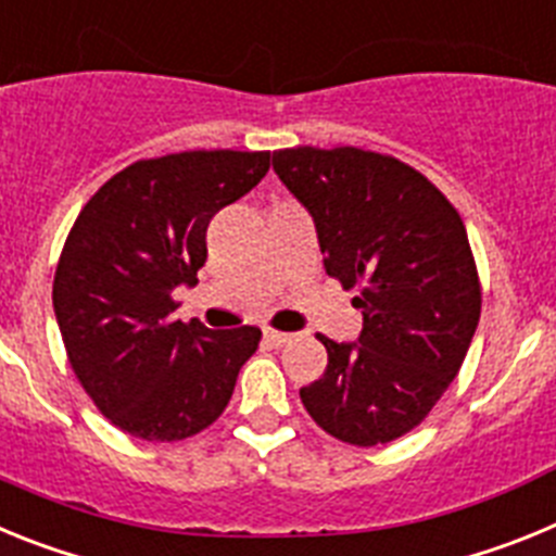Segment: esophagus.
<instances>
[{"label":"esophagus","mask_w":556,"mask_h":556,"mask_svg":"<svg viewBox=\"0 0 556 556\" xmlns=\"http://www.w3.org/2000/svg\"><path fill=\"white\" fill-rule=\"evenodd\" d=\"M264 339H267L269 345L281 348V345H287L289 339H292V333H287V331H275V328H264Z\"/></svg>","instance_id":"1"}]
</instances>
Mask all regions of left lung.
Returning a JSON list of instances; mask_svg holds the SVG:
<instances>
[{"label": "left lung", "instance_id": "left-lung-1", "mask_svg": "<svg viewBox=\"0 0 556 556\" xmlns=\"http://www.w3.org/2000/svg\"><path fill=\"white\" fill-rule=\"evenodd\" d=\"M273 169L312 214L323 264L358 287L356 342L317 337L328 367L301 401L342 443L370 448L415 429L459 372L481 314L468 233L431 180L356 147H292Z\"/></svg>", "mask_w": 556, "mask_h": 556}]
</instances>
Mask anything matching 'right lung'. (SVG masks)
I'll return each instance as SVG.
<instances>
[{
  "mask_svg": "<svg viewBox=\"0 0 556 556\" xmlns=\"http://www.w3.org/2000/svg\"><path fill=\"white\" fill-rule=\"evenodd\" d=\"M269 169V152L189 150L136 161L88 200L63 244L52 306L72 370L130 437L175 443L223 415L258 348L255 326L214 331L172 314L194 287L205 230Z\"/></svg>",
  "mask_w": 556,
  "mask_h": 556,
  "instance_id": "obj_1",
  "label": "right lung"
}]
</instances>
